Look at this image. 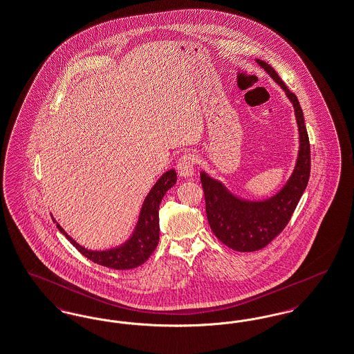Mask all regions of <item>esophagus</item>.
I'll use <instances>...</instances> for the list:
<instances>
[{"label":"esophagus","instance_id":"esophagus-1","mask_svg":"<svg viewBox=\"0 0 354 354\" xmlns=\"http://www.w3.org/2000/svg\"><path fill=\"white\" fill-rule=\"evenodd\" d=\"M195 165H196V156L194 154H184L176 165L178 174L182 178H191L195 172Z\"/></svg>","mask_w":354,"mask_h":354}]
</instances>
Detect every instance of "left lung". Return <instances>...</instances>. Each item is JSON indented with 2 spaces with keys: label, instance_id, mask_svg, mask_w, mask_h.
I'll use <instances>...</instances> for the list:
<instances>
[{
  "label": "left lung",
  "instance_id": "obj_1",
  "mask_svg": "<svg viewBox=\"0 0 354 354\" xmlns=\"http://www.w3.org/2000/svg\"><path fill=\"white\" fill-rule=\"evenodd\" d=\"M255 62L282 88L294 106L299 130V151L288 180L275 195L263 200L239 198L205 171L200 172L209 227L227 248L242 253L263 249L282 232L297 208L311 172L310 140L299 100L270 64L259 59H255Z\"/></svg>",
  "mask_w": 354,
  "mask_h": 354
}]
</instances>
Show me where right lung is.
Returning a JSON list of instances; mask_svg holds the SVG:
<instances>
[{
	"mask_svg": "<svg viewBox=\"0 0 354 354\" xmlns=\"http://www.w3.org/2000/svg\"><path fill=\"white\" fill-rule=\"evenodd\" d=\"M176 183V172L174 169L166 171L153 185L147 196L143 200L138 221L133 229L130 237L122 243L105 250H91L77 243L60 227L57 220L53 221L72 245L95 263L114 270L134 269L141 266L153 254L159 242V204L166 192Z\"/></svg>",
	"mask_w": 354,
	"mask_h": 354,
	"instance_id": "add662e5",
	"label": "right lung"
}]
</instances>
